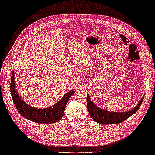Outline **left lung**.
I'll return each instance as SVG.
<instances>
[{"instance_id":"8db88e82","label":"left lung","mask_w":155,"mask_h":155,"mask_svg":"<svg viewBox=\"0 0 155 155\" xmlns=\"http://www.w3.org/2000/svg\"><path fill=\"white\" fill-rule=\"evenodd\" d=\"M143 97H142L140 102L136 105V107H134L130 111L127 112H114V111H108L106 110L103 109L97 106H96L93 102L90 99V96L87 95V108L90 117L96 122L103 124H118L124 122L130 117L132 116L134 113L138 111L140 106L142 104V101L143 100Z\"/></svg>"}]
</instances>
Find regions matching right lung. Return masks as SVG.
Wrapping results in <instances>:
<instances>
[{"label":"right lung","instance_id":"1","mask_svg":"<svg viewBox=\"0 0 155 155\" xmlns=\"http://www.w3.org/2000/svg\"><path fill=\"white\" fill-rule=\"evenodd\" d=\"M10 91L15 107L22 117L33 122L43 124L54 123L61 120L64 115V111H65L68 101L75 92L71 90L67 92L63 96V98L54 106L46 108H35L28 105L24 101H22L20 96L16 91L15 87V72L14 71L12 73V78H11Z\"/></svg>","mask_w":155,"mask_h":155}]
</instances>
